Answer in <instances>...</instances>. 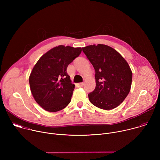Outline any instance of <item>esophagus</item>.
<instances>
[{
	"label": "esophagus",
	"instance_id": "34e87169",
	"mask_svg": "<svg viewBox=\"0 0 160 160\" xmlns=\"http://www.w3.org/2000/svg\"><path fill=\"white\" fill-rule=\"evenodd\" d=\"M83 85H84L83 83H78L77 84V86L78 87H82L83 86Z\"/></svg>",
	"mask_w": 160,
	"mask_h": 160
}]
</instances>
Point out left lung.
Returning <instances> with one entry per match:
<instances>
[{"label": "left lung", "mask_w": 160, "mask_h": 160, "mask_svg": "<svg viewBox=\"0 0 160 160\" xmlns=\"http://www.w3.org/2000/svg\"><path fill=\"white\" fill-rule=\"evenodd\" d=\"M82 51L96 72V88L88 94L90 102L105 110L117 108L130 90L132 73L127 62L106 45H88Z\"/></svg>", "instance_id": "1"}]
</instances>
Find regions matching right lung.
<instances>
[{
	"instance_id": "right-lung-1",
	"label": "right lung",
	"mask_w": 160,
	"mask_h": 160,
	"mask_svg": "<svg viewBox=\"0 0 160 160\" xmlns=\"http://www.w3.org/2000/svg\"><path fill=\"white\" fill-rule=\"evenodd\" d=\"M81 52V48L59 45L43 54L33 67L29 78L30 90L45 110L56 112L70 102L75 85L66 70Z\"/></svg>"
}]
</instances>
